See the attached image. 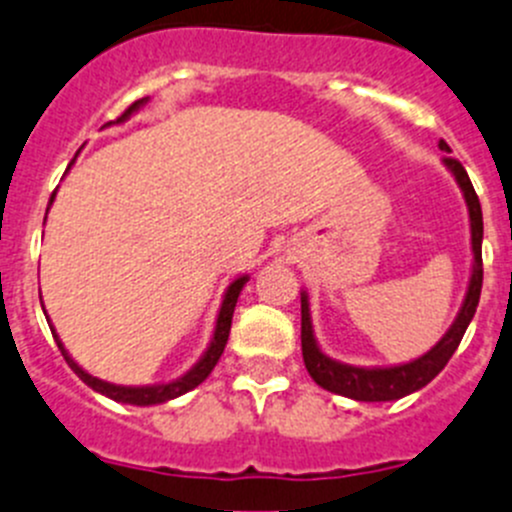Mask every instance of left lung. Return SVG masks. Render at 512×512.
<instances>
[{
    "instance_id": "left-lung-1",
    "label": "left lung",
    "mask_w": 512,
    "mask_h": 512,
    "mask_svg": "<svg viewBox=\"0 0 512 512\" xmlns=\"http://www.w3.org/2000/svg\"><path fill=\"white\" fill-rule=\"evenodd\" d=\"M440 150L450 153V145L445 140H440ZM442 163L455 175L457 186H460L462 196H465L467 213H470L472 274L470 284H467L465 301H462L455 321H452L445 337L430 352L412 359V362L394 364V367H354V364H344L321 352L314 337V326H311L309 294L301 291V354H304L306 372L311 374V379L319 387L329 389L334 394H342V397L357 399V402H392V399L407 397V394L417 392L425 384H430L445 369V364L450 362L455 349L460 347L462 334H465L467 324L475 316V309H478L480 301V289H483V211H480L478 193L472 188L470 178H467V170L462 168L460 160L445 158Z\"/></svg>"
}]
</instances>
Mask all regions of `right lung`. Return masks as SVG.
<instances>
[{
  "instance_id": "add662e5",
  "label": "right lung",
  "mask_w": 512,
  "mask_h": 512,
  "mask_svg": "<svg viewBox=\"0 0 512 512\" xmlns=\"http://www.w3.org/2000/svg\"><path fill=\"white\" fill-rule=\"evenodd\" d=\"M148 102V97H143V100L133 102V105L125 110L123 115H120L115 123H125V120L130 118L133 113H138L140 107ZM75 163V160H72ZM70 163V165H72ZM70 170V168H67ZM57 193V191H55ZM55 193H52L50 198V206L52 201H55ZM47 221V216H45ZM248 276H238V279L231 281V286L226 289V294H223V301H221V311H218V319H216V329H213V337H211V344H208V349L203 352V357L198 359L196 364H193L191 369H188L183 377L173 379V382H165V384H143V387H123V384H113V382H105V379H97L92 377V374H87L85 369L80 367V364L75 362V359L70 357V352L65 349V344L60 342V337H57L55 326L50 324L52 329V337H55L57 347H60L62 357H65V362L70 364L72 372L77 374V377L82 379V382L87 384V387H92L95 392L105 394V397L115 399V402H123V405H138V407H148V405H163V402H168V399H175L180 397V394L191 392V389H196L198 384L203 382V379L208 377V374L213 372V367L218 364V359H221L223 349H226V342H228V332H231V319H233V309H236V301H238V294H241V289L246 286ZM42 299V296H40ZM47 314V311H45Z\"/></svg>"
}]
</instances>
